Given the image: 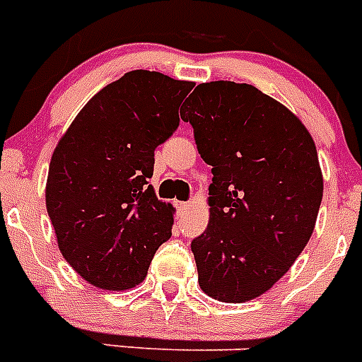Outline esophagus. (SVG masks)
<instances>
[{
	"instance_id": "obj_1",
	"label": "esophagus",
	"mask_w": 362,
	"mask_h": 362,
	"mask_svg": "<svg viewBox=\"0 0 362 362\" xmlns=\"http://www.w3.org/2000/svg\"><path fill=\"white\" fill-rule=\"evenodd\" d=\"M188 206H190V204L183 203V201H179V203H177V209H179V210H187Z\"/></svg>"
}]
</instances>
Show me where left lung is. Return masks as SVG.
<instances>
[{"mask_svg":"<svg viewBox=\"0 0 362 362\" xmlns=\"http://www.w3.org/2000/svg\"><path fill=\"white\" fill-rule=\"evenodd\" d=\"M181 119L214 174L209 226L192 241L199 286L245 303L270 290L310 241L322 199L315 143L288 108L246 83L197 85Z\"/></svg>","mask_w":362,"mask_h":362,"instance_id":"1","label":"left lung"}]
</instances>
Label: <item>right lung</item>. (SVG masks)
Wrapping results in <instances>:
<instances>
[{
	"label": "right lung",
	"mask_w": 362,
	"mask_h": 362,
	"mask_svg": "<svg viewBox=\"0 0 362 362\" xmlns=\"http://www.w3.org/2000/svg\"><path fill=\"white\" fill-rule=\"evenodd\" d=\"M194 83L132 70L83 107L50 159L47 212L66 263L98 288L127 290L145 279L172 235V206L148 179L153 150L179 127Z\"/></svg>",
	"instance_id": "right-lung-1"
}]
</instances>
